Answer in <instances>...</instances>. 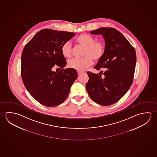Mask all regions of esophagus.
<instances>
[{"mask_svg":"<svg viewBox=\"0 0 157 157\" xmlns=\"http://www.w3.org/2000/svg\"><path fill=\"white\" fill-rule=\"evenodd\" d=\"M82 73L83 72H82L77 71V74L78 75L82 74Z\"/></svg>","mask_w":157,"mask_h":157,"instance_id":"obj_1","label":"esophagus"}]
</instances>
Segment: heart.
<instances>
[{
	"mask_svg": "<svg viewBox=\"0 0 157 157\" xmlns=\"http://www.w3.org/2000/svg\"><path fill=\"white\" fill-rule=\"evenodd\" d=\"M78 44L84 47L83 58L72 59L68 61L67 66L72 69L82 71L93 64V60L99 61L105 52V44L103 40H95L93 36L87 33H81L75 38ZM61 52L65 58H70L72 49L69 42L64 43L61 47Z\"/></svg>",
	"mask_w": 157,
	"mask_h": 157,
	"instance_id": "1",
	"label": "heart"
}]
</instances>
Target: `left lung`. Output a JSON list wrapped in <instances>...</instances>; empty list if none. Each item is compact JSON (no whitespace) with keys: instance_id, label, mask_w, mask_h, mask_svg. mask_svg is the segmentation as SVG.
Wrapping results in <instances>:
<instances>
[{"instance_id":"8db88e82","label":"left lung","mask_w":157,"mask_h":157,"mask_svg":"<svg viewBox=\"0 0 157 157\" xmlns=\"http://www.w3.org/2000/svg\"><path fill=\"white\" fill-rule=\"evenodd\" d=\"M90 34L101 35L105 40V52L94 67L98 70L104 68L105 71H101L99 75L88 71L86 90L96 103L108 106L119 101L132 83L136 51L127 39L114 28L101 27L90 31Z\"/></svg>"}]
</instances>
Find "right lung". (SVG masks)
Wrapping results in <instances>:
<instances>
[{
	"instance_id": "1",
	"label": "right lung",
	"mask_w": 157,
	"mask_h": 157,
	"mask_svg": "<svg viewBox=\"0 0 157 157\" xmlns=\"http://www.w3.org/2000/svg\"><path fill=\"white\" fill-rule=\"evenodd\" d=\"M73 32L43 29L25 46L21 56V74L24 85L40 104L48 107L58 105L67 99L77 78L76 71L63 69L67 62L61 47L74 36ZM56 64L61 70H51Z\"/></svg>"
}]
</instances>
